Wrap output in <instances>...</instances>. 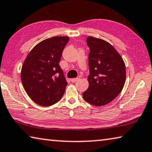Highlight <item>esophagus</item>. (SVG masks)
<instances>
[{
	"label": "esophagus",
	"instance_id": "esophagus-1",
	"mask_svg": "<svg viewBox=\"0 0 152 152\" xmlns=\"http://www.w3.org/2000/svg\"><path fill=\"white\" fill-rule=\"evenodd\" d=\"M79 80V78H72V79H71V81H72V82H77Z\"/></svg>",
	"mask_w": 152,
	"mask_h": 152
}]
</instances>
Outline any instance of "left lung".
Segmentation results:
<instances>
[{"instance_id": "left-lung-1", "label": "left lung", "mask_w": 152, "mask_h": 152, "mask_svg": "<svg viewBox=\"0 0 152 152\" xmlns=\"http://www.w3.org/2000/svg\"><path fill=\"white\" fill-rule=\"evenodd\" d=\"M88 54L89 86L82 96L94 106H103L121 92L126 80L124 61L113 46L92 36L86 38Z\"/></svg>"}]
</instances>
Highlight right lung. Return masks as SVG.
I'll list each match as a JSON object with an SVG mask.
<instances>
[{
    "instance_id": "1",
    "label": "right lung",
    "mask_w": 152,
    "mask_h": 152,
    "mask_svg": "<svg viewBox=\"0 0 152 152\" xmlns=\"http://www.w3.org/2000/svg\"><path fill=\"white\" fill-rule=\"evenodd\" d=\"M69 37H53L36 45L25 58L20 78L25 91L33 102L43 107L58 102L68 84L59 65Z\"/></svg>"
}]
</instances>
